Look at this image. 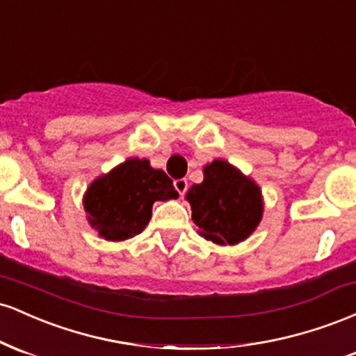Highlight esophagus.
<instances>
[{"label":"esophagus","instance_id":"obj_1","mask_svg":"<svg viewBox=\"0 0 356 356\" xmlns=\"http://www.w3.org/2000/svg\"><path fill=\"white\" fill-rule=\"evenodd\" d=\"M174 187H175V191L179 192V194L184 195L187 192V181H186V179H175Z\"/></svg>","mask_w":356,"mask_h":356}]
</instances>
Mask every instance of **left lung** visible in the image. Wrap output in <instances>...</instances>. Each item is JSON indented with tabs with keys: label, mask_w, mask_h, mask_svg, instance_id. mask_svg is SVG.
<instances>
[{
	"label": "left lung",
	"mask_w": 356,
	"mask_h": 356,
	"mask_svg": "<svg viewBox=\"0 0 356 356\" xmlns=\"http://www.w3.org/2000/svg\"><path fill=\"white\" fill-rule=\"evenodd\" d=\"M186 199L199 234L220 246L248 239L263 218L259 186L220 159L204 167V181L194 184Z\"/></svg>",
	"instance_id": "left-lung-1"
}]
</instances>
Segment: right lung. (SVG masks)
<instances>
[{
	"label": "right lung",
	"mask_w": 356,
	"mask_h": 356,
	"mask_svg": "<svg viewBox=\"0 0 356 356\" xmlns=\"http://www.w3.org/2000/svg\"><path fill=\"white\" fill-rule=\"evenodd\" d=\"M177 197L164 170L152 169L147 159L134 157L90 184L83 206L100 238L125 241L145 229L155 201Z\"/></svg>",
	"instance_id": "add662e5"
}]
</instances>
